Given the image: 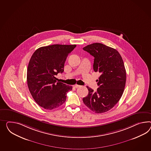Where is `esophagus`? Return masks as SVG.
Here are the masks:
<instances>
[{
	"instance_id": "34e87169",
	"label": "esophagus",
	"mask_w": 151,
	"mask_h": 151,
	"mask_svg": "<svg viewBox=\"0 0 151 151\" xmlns=\"http://www.w3.org/2000/svg\"><path fill=\"white\" fill-rule=\"evenodd\" d=\"M81 86L79 85H77V84H76V85H74V88H79V87H81Z\"/></svg>"
}]
</instances>
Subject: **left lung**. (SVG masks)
<instances>
[{"instance_id": "obj_1", "label": "left lung", "mask_w": 151, "mask_h": 151, "mask_svg": "<svg viewBox=\"0 0 151 151\" xmlns=\"http://www.w3.org/2000/svg\"><path fill=\"white\" fill-rule=\"evenodd\" d=\"M94 58L93 68L101 74L96 92L86 86L87 96L84 104L96 113L107 112L118 103L124 92L126 70L122 56L116 49L101 43H93L83 47Z\"/></svg>"}]
</instances>
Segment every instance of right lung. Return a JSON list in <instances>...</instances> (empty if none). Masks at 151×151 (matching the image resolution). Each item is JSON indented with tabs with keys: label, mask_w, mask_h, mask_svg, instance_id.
<instances>
[{
	"label": "right lung",
	"mask_w": 151,
	"mask_h": 151,
	"mask_svg": "<svg viewBox=\"0 0 151 151\" xmlns=\"http://www.w3.org/2000/svg\"><path fill=\"white\" fill-rule=\"evenodd\" d=\"M76 45L54 44L35 51L27 68V85L37 104L46 109L58 108L65 103L72 86L57 81L64 71L66 58Z\"/></svg>",
	"instance_id": "obj_1"
}]
</instances>
